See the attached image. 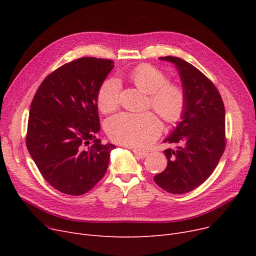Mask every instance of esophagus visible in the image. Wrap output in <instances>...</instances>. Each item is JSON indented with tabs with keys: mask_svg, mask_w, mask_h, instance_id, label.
<instances>
[{
	"mask_svg": "<svg viewBox=\"0 0 256 256\" xmlns=\"http://www.w3.org/2000/svg\"><path fill=\"white\" fill-rule=\"evenodd\" d=\"M132 152L135 154L137 156L141 158H146L147 156H148V154H147V152H140V150H132Z\"/></svg>",
	"mask_w": 256,
	"mask_h": 256,
	"instance_id": "34e87169",
	"label": "esophagus"
}]
</instances>
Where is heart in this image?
<instances>
[{
    "label": "heart",
    "mask_w": 256,
    "mask_h": 256,
    "mask_svg": "<svg viewBox=\"0 0 256 256\" xmlns=\"http://www.w3.org/2000/svg\"><path fill=\"white\" fill-rule=\"evenodd\" d=\"M130 78L138 88L150 94V104L166 122L180 120L186 108V93L174 83L168 82L164 72L150 64L137 66ZM121 84L116 78L106 80L98 93V106L102 113L117 109L120 102ZM106 132L116 142L136 148L152 145L162 130V124L150 112L120 113L106 121Z\"/></svg>",
    "instance_id": "b5f03b06"
}]
</instances>
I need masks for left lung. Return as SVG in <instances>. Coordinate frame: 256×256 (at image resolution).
<instances>
[{
  "mask_svg": "<svg viewBox=\"0 0 256 256\" xmlns=\"http://www.w3.org/2000/svg\"><path fill=\"white\" fill-rule=\"evenodd\" d=\"M160 59L176 66L186 102L182 121L164 140L178 148L164 152L167 167L154 180L168 193L184 194L212 176L224 152V104L216 86L195 66L178 57Z\"/></svg>",
  "mask_w": 256,
  "mask_h": 256,
  "instance_id": "obj_1",
  "label": "left lung"
}]
</instances>
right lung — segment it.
Segmentation results:
<instances>
[{
  "mask_svg": "<svg viewBox=\"0 0 256 256\" xmlns=\"http://www.w3.org/2000/svg\"><path fill=\"white\" fill-rule=\"evenodd\" d=\"M114 62L83 57L40 84L31 104L26 144L38 170L67 195L87 193L104 176L113 144H102L98 93ZM94 142L90 145V141Z\"/></svg>",
  "mask_w": 256,
  "mask_h": 256,
  "instance_id": "1",
  "label": "right lung"
}]
</instances>
